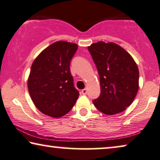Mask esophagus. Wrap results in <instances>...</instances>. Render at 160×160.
<instances>
[{
  "label": "esophagus",
  "instance_id": "1",
  "mask_svg": "<svg viewBox=\"0 0 160 160\" xmlns=\"http://www.w3.org/2000/svg\"><path fill=\"white\" fill-rule=\"evenodd\" d=\"M82 93L83 94H87V89H82Z\"/></svg>",
  "mask_w": 160,
  "mask_h": 160
}]
</instances>
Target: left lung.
<instances>
[{
	"label": "left lung",
	"mask_w": 160,
	"mask_h": 160,
	"mask_svg": "<svg viewBox=\"0 0 160 160\" xmlns=\"http://www.w3.org/2000/svg\"><path fill=\"white\" fill-rule=\"evenodd\" d=\"M87 48L100 80V95L93 104L106 115L122 112L133 102L139 87L137 65L126 50L114 42L99 41Z\"/></svg>",
	"instance_id": "1"
}]
</instances>
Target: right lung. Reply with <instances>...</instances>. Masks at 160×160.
I'll list each match as a JSON object with an SVG mask.
<instances>
[{"label":"right lung","instance_id":"add662e5","mask_svg":"<svg viewBox=\"0 0 160 160\" xmlns=\"http://www.w3.org/2000/svg\"><path fill=\"white\" fill-rule=\"evenodd\" d=\"M77 48L75 43L55 42L32 63L28 90L34 105L43 114L62 117L75 105L79 93L73 85L70 63Z\"/></svg>","mask_w":160,"mask_h":160}]
</instances>
